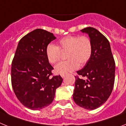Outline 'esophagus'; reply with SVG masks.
<instances>
[{
  "label": "esophagus",
  "instance_id": "obj_1",
  "mask_svg": "<svg viewBox=\"0 0 126 126\" xmlns=\"http://www.w3.org/2000/svg\"><path fill=\"white\" fill-rule=\"evenodd\" d=\"M61 76H62V78H65V75H64V74H61Z\"/></svg>",
  "mask_w": 126,
  "mask_h": 126
}]
</instances>
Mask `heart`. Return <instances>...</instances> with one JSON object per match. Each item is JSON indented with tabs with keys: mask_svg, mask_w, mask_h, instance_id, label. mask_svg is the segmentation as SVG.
<instances>
[{
	"mask_svg": "<svg viewBox=\"0 0 126 126\" xmlns=\"http://www.w3.org/2000/svg\"><path fill=\"white\" fill-rule=\"evenodd\" d=\"M59 45L60 48L54 44L49 43L45 50L48 61L52 64H55L61 59V49L63 52H67L66 57L68 60L55 65V71L57 74L65 75L75 71L79 65H85L92 57V43L87 36H65L59 41Z\"/></svg>",
	"mask_w": 126,
	"mask_h": 126,
	"instance_id": "1",
	"label": "heart"
}]
</instances>
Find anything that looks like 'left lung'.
Segmentation results:
<instances>
[{
    "mask_svg": "<svg viewBox=\"0 0 126 126\" xmlns=\"http://www.w3.org/2000/svg\"><path fill=\"white\" fill-rule=\"evenodd\" d=\"M87 33L92 43V54L88 62L75 76L73 100L78 105L94 110L107 100L115 81V64L107 38L96 29L88 27L81 30Z\"/></svg>",
    "mask_w": 126,
    "mask_h": 126,
    "instance_id": "8db88e82",
    "label": "left lung"
}]
</instances>
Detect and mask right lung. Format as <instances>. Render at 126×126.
<instances>
[{
	"instance_id": "add662e5",
	"label": "right lung",
	"mask_w": 126,
	"mask_h": 126,
	"mask_svg": "<svg viewBox=\"0 0 126 126\" xmlns=\"http://www.w3.org/2000/svg\"><path fill=\"white\" fill-rule=\"evenodd\" d=\"M55 38L50 32L36 29L20 40L16 50L11 67L12 86L19 102L32 110L49 105L62 83L60 75L51 77L53 68L45 52Z\"/></svg>"
}]
</instances>
